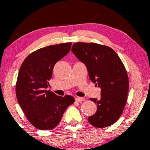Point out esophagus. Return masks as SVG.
Segmentation results:
<instances>
[{"mask_svg": "<svg viewBox=\"0 0 150 150\" xmlns=\"http://www.w3.org/2000/svg\"><path fill=\"white\" fill-rule=\"evenodd\" d=\"M85 100V99L83 97H76L75 98V101H78V102H82V101H84Z\"/></svg>", "mask_w": 150, "mask_h": 150, "instance_id": "34e87169", "label": "esophagus"}]
</instances>
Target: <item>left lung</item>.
<instances>
[{
  "label": "left lung",
  "mask_w": 150,
  "mask_h": 150,
  "mask_svg": "<svg viewBox=\"0 0 150 150\" xmlns=\"http://www.w3.org/2000/svg\"><path fill=\"white\" fill-rule=\"evenodd\" d=\"M71 51L87 66L90 80L101 88L100 99H90L97 110L88 117L89 122L96 128L113 125L121 116L128 98L129 81L123 62L111 48L96 43L77 42Z\"/></svg>",
  "instance_id": "left-lung-1"
}]
</instances>
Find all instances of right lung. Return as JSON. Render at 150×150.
Segmentation results:
<instances>
[{
	"label": "right lung",
	"mask_w": 150,
	"mask_h": 150,
	"mask_svg": "<svg viewBox=\"0 0 150 150\" xmlns=\"http://www.w3.org/2000/svg\"><path fill=\"white\" fill-rule=\"evenodd\" d=\"M71 42L51 45L31 53L19 70L17 99L31 124L39 130H52L59 124L73 97L57 96L50 90L49 81L56 62L68 54Z\"/></svg>",
	"instance_id": "1"
}]
</instances>
